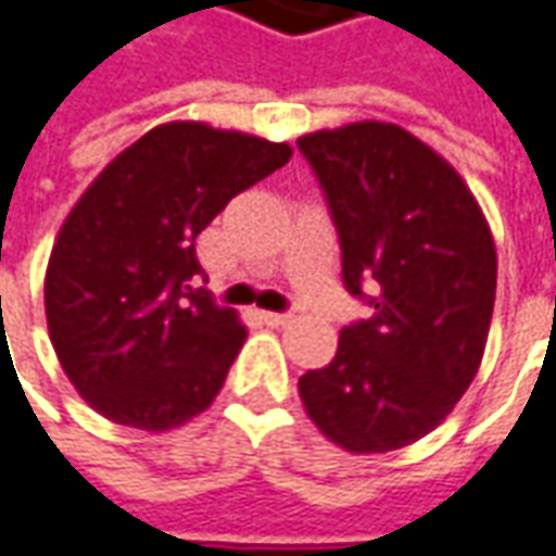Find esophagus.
Instances as JSON below:
<instances>
[{"instance_id": "obj_1", "label": "esophagus", "mask_w": 556, "mask_h": 556, "mask_svg": "<svg viewBox=\"0 0 556 556\" xmlns=\"http://www.w3.org/2000/svg\"><path fill=\"white\" fill-rule=\"evenodd\" d=\"M292 314H279V311H261V320L267 326H286Z\"/></svg>"}]
</instances>
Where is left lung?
I'll use <instances>...</instances> for the list:
<instances>
[{"instance_id":"8db88e82","label":"left lung","mask_w":556,"mask_h":556,"mask_svg":"<svg viewBox=\"0 0 556 556\" xmlns=\"http://www.w3.org/2000/svg\"><path fill=\"white\" fill-rule=\"evenodd\" d=\"M299 149L339 232L342 282L374 307L299 395L329 442L395 451L470 389L495 307V239L460 174L395 124L317 130Z\"/></svg>"}]
</instances>
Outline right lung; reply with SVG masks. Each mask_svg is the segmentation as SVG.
I'll return each mask as SVG.
<instances>
[{
	"instance_id": "1",
	"label": "right lung",
	"mask_w": 556,
	"mask_h": 556,
	"mask_svg": "<svg viewBox=\"0 0 556 556\" xmlns=\"http://www.w3.org/2000/svg\"><path fill=\"white\" fill-rule=\"evenodd\" d=\"M292 149L195 121L161 124L92 180L46 270L61 367L102 417L164 432L202 414L245 342L195 279V236Z\"/></svg>"
}]
</instances>
